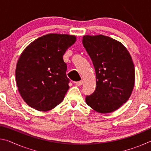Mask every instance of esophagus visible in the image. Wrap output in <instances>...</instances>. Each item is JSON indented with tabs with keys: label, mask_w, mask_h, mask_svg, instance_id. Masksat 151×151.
Instances as JSON below:
<instances>
[{
	"label": "esophagus",
	"mask_w": 151,
	"mask_h": 151,
	"mask_svg": "<svg viewBox=\"0 0 151 151\" xmlns=\"http://www.w3.org/2000/svg\"><path fill=\"white\" fill-rule=\"evenodd\" d=\"M83 81H80L75 82V84L76 85H77V86H81V85H82V84H83Z\"/></svg>",
	"instance_id": "esophagus-1"
}]
</instances>
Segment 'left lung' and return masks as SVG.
I'll list each match as a JSON object with an SVG mask.
<instances>
[{
    "mask_svg": "<svg viewBox=\"0 0 151 151\" xmlns=\"http://www.w3.org/2000/svg\"><path fill=\"white\" fill-rule=\"evenodd\" d=\"M83 44L93 61L96 88L86 104L99 113H110L126 103L133 91L134 66L127 48L112 38L85 35Z\"/></svg>",
    "mask_w": 151,
    "mask_h": 151,
    "instance_id": "1",
    "label": "left lung"
}]
</instances>
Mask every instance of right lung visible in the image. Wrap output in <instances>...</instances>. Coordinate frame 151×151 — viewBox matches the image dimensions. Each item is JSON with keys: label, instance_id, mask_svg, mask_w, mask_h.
Masks as SVG:
<instances>
[{"label": "right lung", "instance_id": "obj_1", "mask_svg": "<svg viewBox=\"0 0 151 151\" xmlns=\"http://www.w3.org/2000/svg\"><path fill=\"white\" fill-rule=\"evenodd\" d=\"M75 35L50 33L25 48L17 63L16 82L29 106L47 112L63 101L69 88L63 55L76 42Z\"/></svg>", "mask_w": 151, "mask_h": 151}]
</instances>
